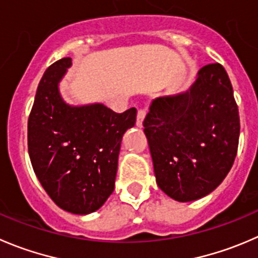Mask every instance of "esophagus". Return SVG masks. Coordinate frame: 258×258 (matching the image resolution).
I'll return each instance as SVG.
<instances>
[{
  "label": "esophagus",
  "instance_id": "esophagus-1",
  "mask_svg": "<svg viewBox=\"0 0 258 258\" xmlns=\"http://www.w3.org/2000/svg\"><path fill=\"white\" fill-rule=\"evenodd\" d=\"M145 116H146V112H145V109H140L139 113H137V118H136V126L137 127H142V124H144Z\"/></svg>",
  "mask_w": 258,
  "mask_h": 258
}]
</instances>
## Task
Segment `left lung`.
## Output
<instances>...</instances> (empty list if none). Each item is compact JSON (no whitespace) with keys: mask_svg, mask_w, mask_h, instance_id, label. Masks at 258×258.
<instances>
[{"mask_svg":"<svg viewBox=\"0 0 258 258\" xmlns=\"http://www.w3.org/2000/svg\"><path fill=\"white\" fill-rule=\"evenodd\" d=\"M144 127L160 189L181 203L211 194L231 170L239 140L223 67L208 64L186 91L154 99Z\"/></svg>","mask_w":258,"mask_h":258,"instance_id":"obj_1","label":"left lung"}]
</instances>
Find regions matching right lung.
<instances>
[{"mask_svg":"<svg viewBox=\"0 0 258 258\" xmlns=\"http://www.w3.org/2000/svg\"><path fill=\"white\" fill-rule=\"evenodd\" d=\"M71 67V57H62L45 71L29 117L27 146L32 169L52 202L86 216L113 191L122 137L136 123L137 111L67 103L59 83Z\"/></svg>","mask_w":258,"mask_h":258,"instance_id":"obj_1","label":"right lung"}]
</instances>
